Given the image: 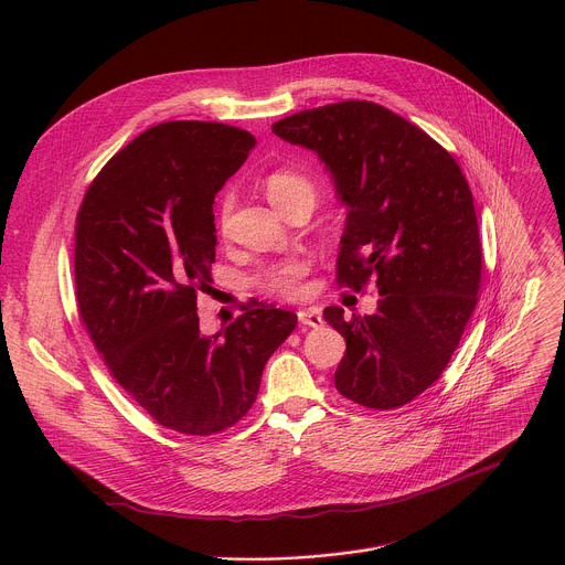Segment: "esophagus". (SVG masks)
I'll use <instances>...</instances> for the list:
<instances>
[{"label":"esophagus","mask_w":565,"mask_h":565,"mask_svg":"<svg viewBox=\"0 0 565 565\" xmlns=\"http://www.w3.org/2000/svg\"><path fill=\"white\" fill-rule=\"evenodd\" d=\"M297 317L308 329H319L321 324H324V317H321V312L317 308H301V310H297Z\"/></svg>","instance_id":"obj_1"}]
</instances>
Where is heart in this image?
Returning <instances> with one entry per match:
<instances>
[{
	"mask_svg": "<svg viewBox=\"0 0 565 565\" xmlns=\"http://www.w3.org/2000/svg\"><path fill=\"white\" fill-rule=\"evenodd\" d=\"M264 190L268 201L284 212L288 205H292L295 201H312L315 203V188L312 183L292 172V170H275L264 179ZM234 205V194L225 192L221 196V205H218V218L221 223L227 221L230 212ZM308 273L306 262L301 259H288L281 264H275L270 268H266L264 273L257 275L255 284L257 288H262L268 295H277V297H297L301 292V279Z\"/></svg>",
	"mask_w": 565,
	"mask_h": 565,
	"instance_id": "1",
	"label": "heart"
}]
</instances>
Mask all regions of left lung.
I'll list each match as a JSON object with an SVG mask.
<instances>
[{"label": "left lung", "mask_w": 565, "mask_h": 565, "mask_svg": "<svg viewBox=\"0 0 565 565\" xmlns=\"http://www.w3.org/2000/svg\"><path fill=\"white\" fill-rule=\"evenodd\" d=\"M273 131L312 149L349 207L338 284L373 277V315L324 319L344 335L338 391L366 409H395L449 364L478 301L482 248L471 190L454 160L414 122L369 100L292 114Z\"/></svg>", "instance_id": "1"}]
</instances>
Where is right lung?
Returning <instances> with one entry per match:
<instances>
[{
  "mask_svg": "<svg viewBox=\"0 0 565 565\" xmlns=\"http://www.w3.org/2000/svg\"><path fill=\"white\" fill-rule=\"evenodd\" d=\"M257 145L223 122L172 120L122 147L75 218V301L114 380L158 423L212 436L255 405L297 315L250 301L216 335L199 329L210 288L214 196Z\"/></svg>",
  "mask_w": 565,
  "mask_h": 565,
  "instance_id": "obj_1",
  "label": "right lung"
}]
</instances>
